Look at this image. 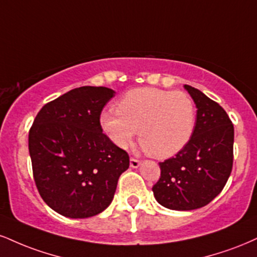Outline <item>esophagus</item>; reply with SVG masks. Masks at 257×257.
Listing matches in <instances>:
<instances>
[{
	"mask_svg": "<svg viewBox=\"0 0 257 257\" xmlns=\"http://www.w3.org/2000/svg\"><path fill=\"white\" fill-rule=\"evenodd\" d=\"M140 164H141V162L139 159H137V158H131V166L133 169H137V168H139V166H140Z\"/></svg>",
	"mask_w": 257,
	"mask_h": 257,
	"instance_id": "34e87169",
	"label": "esophagus"
}]
</instances>
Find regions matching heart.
<instances>
[{
    "instance_id": "b5f03b06",
    "label": "heart",
    "mask_w": 257,
    "mask_h": 257,
    "mask_svg": "<svg viewBox=\"0 0 257 257\" xmlns=\"http://www.w3.org/2000/svg\"><path fill=\"white\" fill-rule=\"evenodd\" d=\"M117 109L104 110L99 123L107 139L119 148L128 147L139 131L145 151L165 159L181 152L195 132L196 107L185 92L135 88L119 99Z\"/></svg>"
}]
</instances>
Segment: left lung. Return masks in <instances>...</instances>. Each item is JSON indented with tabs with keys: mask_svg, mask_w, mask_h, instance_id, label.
I'll return each mask as SVG.
<instances>
[{
	"mask_svg": "<svg viewBox=\"0 0 257 257\" xmlns=\"http://www.w3.org/2000/svg\"><path fill=\"white\" fill-rule=\"evenodd\" d=\"M196 105V125L189 144L174 158L159 163L153 185L160 205L191 211L208 205L226 184L233 164V124L218 103L197 88L184 85Z\"/></svg>",
	"mask_w": 257,
	"mask_h": 257,
	"instance_id": "1",
	"label": "left lung"
}]
</instances>
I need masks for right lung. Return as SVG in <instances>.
<instances>
[{"instance_id":"add662e5","label":"right lung","mask_w":257,"mask_h":257,"mask_svg":"<svg viewBox=\"0 0 257 257\" xmlns=\"http://www.w3.org/2000/svg\"><path fill=\"white\" fill-rule=\"evenodd\" d=\"M116 92L74 88L45 104L29 133L33 178L44 202L58 214L82 219L109 207L129 156L107 139L99 117Z\"/></svg>"}]
</instances>
